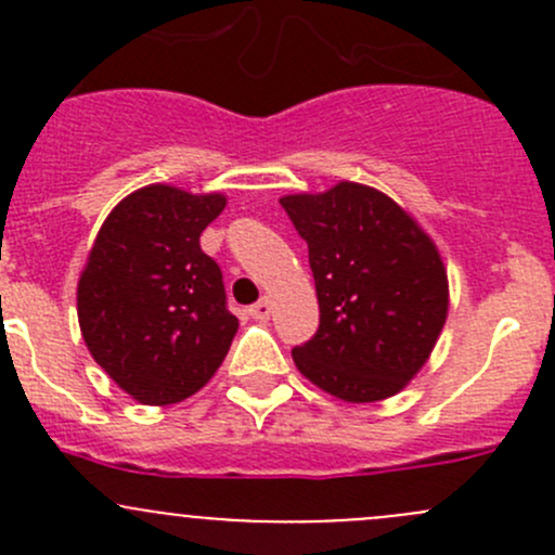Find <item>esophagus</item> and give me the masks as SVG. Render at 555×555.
<instances>
[{
	"instance_id": "obj_1",
	"label": "esophagus",
	"mask_w": 555,
	"mask_h": 555,
	"mask_svg": "<svg viewBox=\"0 0 555 555\" xmlns=\"http://www.w3.org/2000/svg\"><path fill=\"white\" fill-rule=\"evenodd\" d=\"M249 317L257 319V322H268V317H271V304H268V300H257L255 306H249Z\"/></svg>"
}]
</instances>
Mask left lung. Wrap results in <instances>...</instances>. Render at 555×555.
<instances>
[{
	"label": "left lung",
	"mask_w": 555,
	"mask_h": 555,
	"mask_svg": "<svg viewBox=\"0 0 555 555\" xmlns=\"http://www.w3.org/2000/svg\"><path fill=\"white\" fill-rule=\"evenodd\" d=\"M279 204L309 244L319 298V330L293 349L298 371L346 402L397 395L422 371L449 313L433 238L389 195L357 182Z\"/></svg>",
	"instance_id": "obj_1"
}]
</instances>
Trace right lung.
I'll return each instance as SVG.
<instances>
[{"mask_svg":"<svg viewBox=\"0 0 555 555\" xmlns=\"http://www.w3.org/2000/svg\"><path fill=\"white\" fill-rule=\"evenodd\" d=\"M225 195L150 184L122 198L99 231L77 284L93 360L144 405L195 395L225 360L238 319L201 233Z\"/></svg>","mask_w":555,"mask_h":555,"instance_id":"add662e5","label":"right lung"}]
</instances>
